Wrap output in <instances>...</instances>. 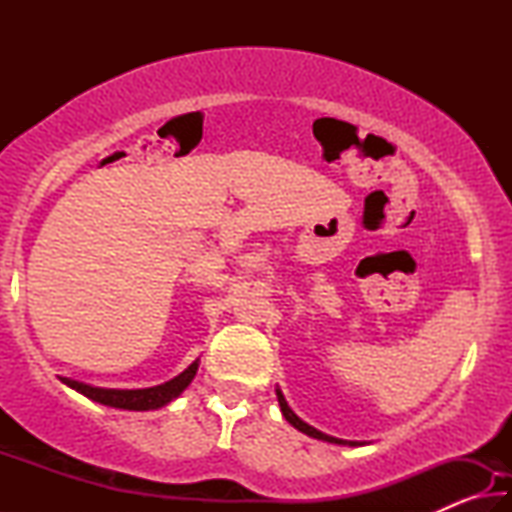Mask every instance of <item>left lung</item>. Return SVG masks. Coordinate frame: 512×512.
Returning <instances> with one entry per match:
<instances>
[{"label": "left lung", "instance_id": "8db88e82", "mask_svg": "<svg viewBox=\"0 0 512 512\" xmlns=\"http://www.w3.org/2000/svg\"><path fill=\"white\" fill-rule=\"evenodd\" d=\"M275 395H277V402H280V409H282V415L284 418H287L293 427H296L298 431H302V433H307V436H311V438H318V440H325V443H334V445H359V443H348V440H341V438H334V436H327V433H323V431H318V429H314V427H309L307 422H302L296 413H293L291 409H289V404H287V400H284V395H282V391L280 388H277L275 391Z\"/></svg>", "mask_w": 512, "mask_h": 512}]
</instances>
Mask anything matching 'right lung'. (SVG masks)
Wrapping results in <instances>:
<instances>
[{
    "label": "right lung",
    "mask_w": 512,
    "mask_h": 512,
    "mask_svg": "<svg viewBox=\"0 0 512 512\" xmlns=\"http://www.w3.org/2000/svg\"><path fill=\"white\" fill-rule=\"evenodd\" d=\"M198 370V361H194L185 372H180L178 377H173L167 384L153 386V388H137V391H117V388H94L88 384H81V381L63 379V384H67L74 391H79L81 395L90 397V400L106 404V406H115V409H126V411H149V409H160V406L169 404L171 400L185 391V388L192 384V379Z\"/></svg>",
    "instance_id": "right-lung-1"
}]
</instances>
